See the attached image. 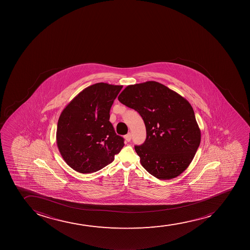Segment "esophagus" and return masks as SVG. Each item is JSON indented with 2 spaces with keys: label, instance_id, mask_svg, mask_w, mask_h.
I'll return each mask as SVG.
<instances>
[{
  "label": "esophagus",
  "instance_id": "esophagus-1",
  "mask_svg": "<svg viewBox=\"0 0 250 250\" xmlns=\"http://www.w3.org/2000/svg\"><path fill=\"white\" fill-rule=\"evenodd\" d=\"M124 138H125L126 141L129 142L130 140H131V139H132V134H131L130 133H128L127 134H126L125 136H124Z\"/></svg>",
  "mask_w": 250,
  "mask_h": 250
}]
</instances>
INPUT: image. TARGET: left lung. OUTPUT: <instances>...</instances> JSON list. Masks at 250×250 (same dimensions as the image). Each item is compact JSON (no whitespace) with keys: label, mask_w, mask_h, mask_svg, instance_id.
Listing matches in <instances>:
<instances>
[{"label":"left lung","mask_w":250,"mask_h":250,"mask_svg":"<svg viewBox=\"0 0 250 250\" xmlns=\"http://www.w3.org/2000/svg\"><path fill=\"white\" fill-rule=\"evenodd\" d=\"M118 100L143 118L146 140L134 149L144 168L159 180H170L183 173L201 142L190 104L154 81L127 86Z\"/></svg>","instance_id":"left-lung-1"}]
</instances>
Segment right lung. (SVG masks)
Wrapping results in <instances>:
<instances>
[{
	"mask_svg": "<svg viewBox=\"0 0 250 250\" xmlns=\"http://www.w3.org/2000/svg\"><path fill=\"white\" fill-rule=\"evenodd\" d=\"M123 86L93 84L78 93L60 114L56 141L63 160L81 173L112 163L124 146L110 124V110Z\"/></svg>",
	"mask_w": 250,
	"mask_h": 250,
	"instance_id": "add662e5",
	"label": "right lung"
}]
</instances>
